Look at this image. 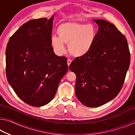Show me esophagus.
Here are the masks:
<instances>
[{"mask_svg": "<svg viewBox=\"0 0 135 135\" xmlns=\"http://www.w3.org/2000/svg\"><path fill=\"white\" fill-rule=\"evenodd\" d=\"M71 62H72V61L71 60V59H68V60H67V64H68V67H69L70 65V64L71 63Z\"/></svg>", "mask_w": 135, "mask_h": 135, "instance_id": "obj_1", "label": "esophagus"}]
</instances>
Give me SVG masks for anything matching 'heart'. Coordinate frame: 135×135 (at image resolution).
Here are the masks:
<instances>
[{"label":"heart","mask_w":135,"mask_h":135,"mask_svg":"<svg viewBox=\"0 0 135 135\" xmlns=\"http://www.w3.org/2000/svg\"><path fill=\"white\" fill-rule=\"evenodd\" d=\"M56 33L58 37L54 36L51 38V45L55 53L58 55H63L66 51V44L70 54L76 58L89 53L97 36V29L93 24L74 22L60 24Z\"/></svg>","instance_id":"heart-1"}]
</instances>
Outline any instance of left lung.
Returning <instances> with one entry per match:
<instances>
[{
  "label": "left lung",
  "instance_id": "left-lung-1",
  "mask_svg": "<svg viewBox=\"0 0 135 135\" xmlns=\"http://www.w3.org/2000/svg\"><path fill=\"white\" fill-rule=\"evenodd\" d=\"M93 21L99 29L92 50L75 58L69 67L76 75L77 99L88 107L101 106L118 94L131 62L124 36L105 20Z\"/></svg>",
  "mask_w": 135,
  "mask_h": 135
}]
</instances>
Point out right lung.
Here are the masks:
<instances>
[{
    "label": "right lung",
    "mask_w": 135,
    "mask_h": 135,
    "mask_svg": "<svg viewBox=\"0 0 135 135\" xmlns=\"http://www.w3.org/2000/svg\"><path fill=\"white\" fill-rule=\"evenodd\" d=\"M54 18L26 22L6 46L8 83L20 99L33 107L51 101L68 71L67 58L56 55L51 45Z\"/></svg>",
    "instance_id": "1"
}]
</instances>
